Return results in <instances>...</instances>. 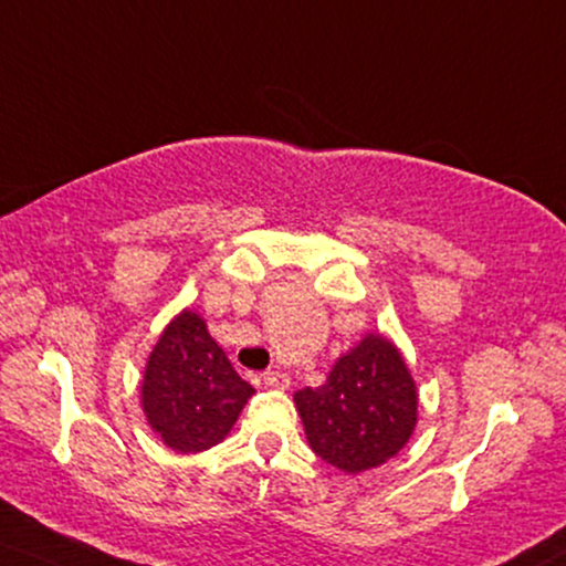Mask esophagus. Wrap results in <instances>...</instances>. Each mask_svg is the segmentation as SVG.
<instances>
[{
  "label": "esophagus",
  "mask_w": 566,
  "mask_h": 566,
  "mask_svg": "<svg viewBox=\"0 0 566 566\" xmlns=\"http://www.w3.org/2000/svg\"><path fill=\"white\" fill-rule=\"evenodd\" d=\"M261 378L263 384L271 386V389H287L290 386V376L282 374V370H263Z\"/></svg>",
  "instance_id": "1"
}]
</instances>
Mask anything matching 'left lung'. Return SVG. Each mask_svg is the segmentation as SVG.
I'll return each instance as SVG.
<instances>
[{"label":"left lung","instance_id":"left-lung-1","mask_svg":"<svg viewBox=\"0 0 566 566\" xmlns=\"http://www.w3.org/2000/svg\"><path fill=\"white\" fill-rule=\"evenodd\" d=\"M311 449L345 473H363L395 457L412 436L418 395L399 349L368 334L342 355L318 389L295 395Z\"/></svg>","mask_w":566,"mask_h":566}]
</instances>
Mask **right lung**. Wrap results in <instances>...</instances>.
Listing matches in <instances>:
<instances>
[{
  "label": "right lung",
  "instance_id": "right-lung-1",
  "mask_svg": "<svg viewBox=\"0 0 566 566\" xmlns=\"http://www.w3.org/2000/svg\"><path fill=\"white\" fill-rule=\"evenodd\" d=\"M253 395L203 318L182 311L156 342L143 376V412L175 452L211 449L230 433Z\"/></svg>",
  "mask_w": 566,
  "mask_h": 566
}]
</instances>
